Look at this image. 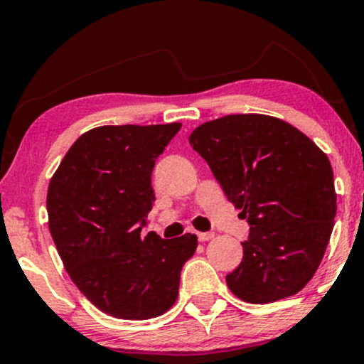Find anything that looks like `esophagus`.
<instances>
[{
    "label": "esophagus",
    "instance_id": "esophagus-1",
    "mask_svg": "<svg viewBox=\"0 0 364 364\" xmlns=\"http://www.w3.org/2000/svg\"><path fill=\"white\" fill-rule=\"evenodd\" d=\"M196 236H198V241H208L214 237V232H196Z\"/></svg>",
    "mask_w": 364,
    "mask_h": 364
}]
</instances>
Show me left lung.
<instances>
[{
	"label": "left lung",
	"mask_w": 364,
	"mask_h": 364,
	"mask_svg": "<svg viewBox=\"0 0 364 364\" xmlns=\"http://www.w3.org/2000/svg\"><path fill=\"white\" fill-rule=\"evenodd\" d=\"M190 145L250 225L243 260L225 275L240 299L296 294L318 269L337 212L328 157L286 121L229 114L200 124Z\"/></svg>",
	"instance_id": "obj_1"
}]
</instances>
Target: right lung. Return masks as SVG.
I'll return each mask as SVG.
<instances>
[{"label": "right lung", "instance_id": "obj_1", "mask_svg": "<svg viewBox=\"0 0 364 364\" xmlns=\"http://www.w3.org/2000/svg\"><path fill=\"white\" fill-rule=\"evenodd\" d=\"M181 128L99 127L66 152L48 190L49 231L65 269L87 299L107 315L147 320L178 298L183 265L196 236L144 235L156 200L152 171Z\"/></svg>", "mask_w": 364, "mask_h": 364}]
</instances>
